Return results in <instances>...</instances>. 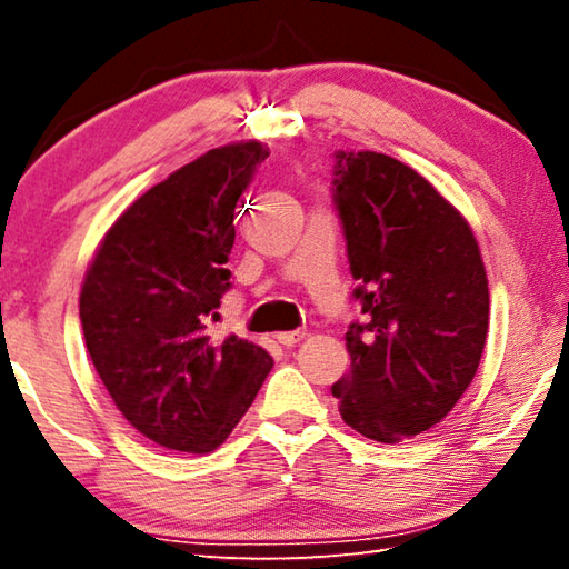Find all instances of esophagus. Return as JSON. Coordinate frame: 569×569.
<instances>
[{"instance_id":"1","label":"esophagus","mask_w":569,"mask_h":569,"mask_svg":"<svg viewBox=\"0 0 569 569\" xmlns=\"http://www.w3.org/2000/svg\"><path fill=\"white\" fill-rule=\"evenodd\" d=\"M303 336H306L303 331H281V333H276V339L281 346H296L303 339Z\"/></svg>"}]
</instances>
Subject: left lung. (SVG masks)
I'll return each mask as SVG.
<instances>
[{
	"label": "left lung",
	"mask_w": 569,
	"mask_h": 569,
	"mask_svg": "<svg viewBox=\"0 0 569 569\" xmlns=\"http://www.w3.org/2000/svg\"><path fill=\"white\" fill-rule=\"evenodd\" d=\"M333 206L363 321L349 323L351 371L331 391L351 429L397 445L445 419L475 379L485 263L457 208L381 152H333Z\"/></svg>",
	"instance_id": "left-lung-1"
}]
</instances>
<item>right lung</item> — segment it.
<instances>
[{"label":"right lung","instance_id":"add662e5","mask_svg":"<svg viewBox=\"0 0 569 569\" xmlns=\"http://www.w3.org/2000/svg\"><path fill=\"white\" fill-rule=\"evenodd\" d=\"M261 142H238L152 186L118 218L80 293L90 359L114 407L142 437L206 455L253 403L273 359L253 341L216 339L236 206Z\"/></svg>","mask_w":569,"mask_h":569}]
</instances>
